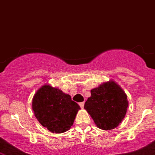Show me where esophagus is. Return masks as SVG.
Here are the masks:
<instances>
[{
	"label": "esophagus",
	"instance_id": "34e87169",
	"mask_svg": "<svg viewBox=\"0 0 155 155\" xmlns=\"http://www.w3.org/2000/svg\"><path fill=\"white\" fill-rule=\"evenodd\" d=\"M79 106H80V107H81V108H82L83 107H84V102H81V103H79Z\"/></svg>",
	"mask_w": 155,
	"mask_h": 155
}]
</instances>
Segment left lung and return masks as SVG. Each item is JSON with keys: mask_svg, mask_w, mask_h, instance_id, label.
I'll use <instances>...</instances> for the list:
<instances>
[{"mask_svg": "<svg viewBox=\"0 0 155 155\" xmlns=\"http://www.w3.org/2000/svg\"><path fill=\"white\" fill-rule=\"evenodd\" d=\"M127 107V95L113 80L92 89L84 106L96 126L104 130L116 128L124 120Z\"/></svg>", "mask_w": 155, "mask_h": 155, "instance_id": "1", "label": "left lung"}]
</instances>
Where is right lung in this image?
Masks as SVG:
<instances>
[{"label":"right lung","instance_id":"add662e5","mask_svg":"<svg viewBox=\"0 0 155 155\" xmlns=\"http://www.w3.org/2000/svg\"><path fill=\"white\" fill-rule=\"evenodd\" d=\"M80 108L70 95L49 84L41 87L32 101V109L39 123L53 133L68 130Z\"/></svg>","mask_w":155,"mask_h":155}]
</instances>
